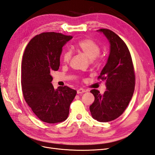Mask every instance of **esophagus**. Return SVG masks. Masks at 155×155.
Wrapping results in <instances>:
<instances>
[{
    "label": "esophagus",
    "mask_w": 155,
    "mask_h": 155,
    "mask_svg": "<svg viewBox=\"0 0 155 155\" xmlns=\"http://www.w3.org/2000/svg\"><path fill=\"white\" fill-rule=\"evenodd\" d=\"M85 92H86V91L85 90V89H83V88H79V89H78V90L77 91V93L78 94H83V93Z\"/></svg>",
    "instance_id": "obj_1"
}]
</instances>
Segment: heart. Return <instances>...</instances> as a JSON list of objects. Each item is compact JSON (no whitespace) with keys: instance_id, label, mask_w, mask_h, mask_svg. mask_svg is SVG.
<instances>
[{"instance_id":"heart-1","label":"heart","mask_w":155,"mask_h":155,"mask_svg":"<svg viewBox=\"0 0 155 155\" xmlns=\"http://www.w3.org/2000/svg\"><path fill=\"white\" fill-rule=\"evenodd\" d=\"M77 48L78 50L81 51L85 54L88 58L92 59V61L96 63L100 62L101 60V56L100 55V46L94 41L91 39L85 38L79 41L77 44ZM72 58L71 50H68L65 51L63 54V62L65 64L68 63Z\"/></svg>"}]
</instances>
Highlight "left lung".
Segmentation results:
<instances>
[{
    "label": "left lung",
    "instance_id": "obj_1",
    "mask_svg": "<svg viewBox=\"0 0 155 155\" xmlns=\"http://www.w3.org/2000/svg\"><path fill=\"white\" fill-rule=\"evenodd\" d=\"M110 44L107 63L98 79L106 81L107 91L104 94L92 89L94 101L90 106L94 119L108 122L124 113L133 97L135 86V73L132 58L127 46L114 31L101 28Z\"/></svg>",
    "mask_w": 155,
    "mask_h": 155
}]
</instances>
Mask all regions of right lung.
Instances as JSON below:
<instances>
[{"instance_id": "obj_1", "label": "right lung", "mask_w": 155, "mask_h": 155, "mask_svg": "<svg viewBox=\"0 0 155 155\" xmlns=\"http://www.w3.org/2000/svg\"><path fill=\"white\" fill-rule=\"evenodd\" d=\"M72 38L61 33L44 32L26 46L21 62V87L26 104L40 120L57 124L66 120L77 91L67 86L55 90L51 74L60 65L63 46Z\"/></svg>"}]
</instances>
